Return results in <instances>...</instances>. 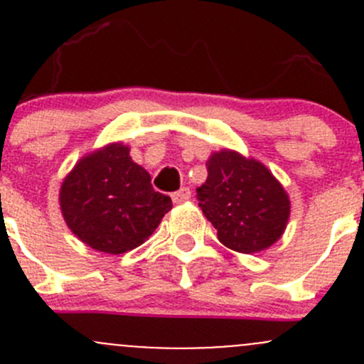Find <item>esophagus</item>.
Segmentation results:
<instances>
[{"instance_id":"obj_1","label":"esophagus","mask_w":364,"mask_h":364,"mask_svg":"<svg viewBox=\"0 0 364 364\" xmlns=\"http://www.w3.org/2000/svg\"><path fill=\"white\" fill-rule=\"evenodd\" d=\"M190 196H192V192H190V188H186V186H183L181 190H178V192L172 193V200H174L176 204H181V203H186V200L190 199Z\"/></svg>"}]
</instances>
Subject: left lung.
<instances>
[{
  "label": "left lung",
  "mask_w": 364,
  "mask_h": 364,
  "mask_svg": "<svg viewBox=\"0 0 364 364\" xmlns=\"http://www.w3.org/2000/svg\"><path fill=\"white\" fill-rule=\"evenodd\" d=\"M208 179L197 188L199 208L230 250L255 253L280 240L291 203L284 186L260 161L236 151L213 153Z\"/></svg>",
  "instance_id": "8db88e82"
}]
</instances>
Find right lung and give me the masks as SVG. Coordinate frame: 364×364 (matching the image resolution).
I'll use <instances>...</instances> for the list:
<instances>
[{"label": "right lung", "instance_id": "add662e5", "mask_svg": "<svg viewBox=\"0 0 364 364\" xmlns=\"http://www.w3.org/2000/svg\"><path fill=\"white\" fill-rule=\"evenodd\" d=\"M60 204L82 243L112 255L144 243L172 208L171 197L153 190L149 174L123 144L84 156L61 185Z\"/></svg>", "mask_w": 364, "mask_h": 364}]
</instances>
